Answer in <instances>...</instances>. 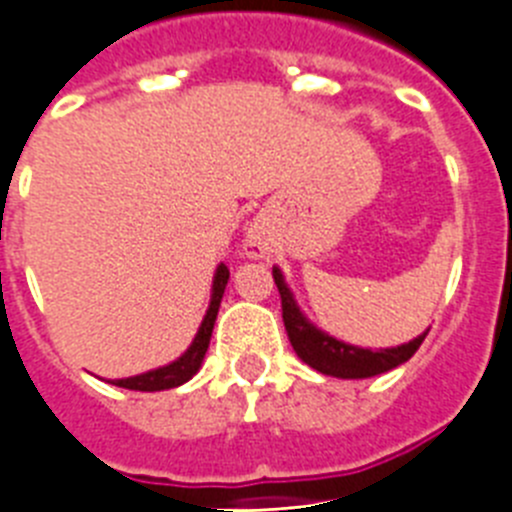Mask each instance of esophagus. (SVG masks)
Instances as JSON below:
<instances>
[{"mask_svg":"<svg viewBox=\"0 0 512 512\" xmlns=\"http://www.w3.org/2000/svg\"><path fill=\"white\" fill-rule=\"evenodd\" d=\"M248 253L251 256H266V235L261 233V228H253L248 235Z\"/></svg>","mask_w":512,"mask_h":512,"instance_id":"1","label":"esophagus"}]
</instances>
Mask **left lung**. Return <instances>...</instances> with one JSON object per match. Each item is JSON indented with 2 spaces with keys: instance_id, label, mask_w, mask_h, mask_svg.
I'll return each instance as SVG.
<instances>
[{
  "instance_id": "1",
  "label": "left lung",
  "mask_w": 512,
  "mask_h": 512,
  "mask_svg": "<svg viewBox=\"0 0 512 512\" xmlns=\"http://www.w3.org/2000/svg\"><path fill=\"white\" fill-rule=\"evenodd\" d=\"M271 274H274L279 297H282V318L284 328H287L289 343L295 348V354L320 374L341 379L377 377V374L390 372L395 366L405 364V361L418 351L420 343L425 341V336H428V330H425L423 336L413 338L410 343H402V346L397 348H379V351L343 343L338 341V338L323 333L320 328H315V325L302 315L295 297L289 292L287 282H284L282 271H279L277 266H274Z\"/></svg>"
}]
</instances>
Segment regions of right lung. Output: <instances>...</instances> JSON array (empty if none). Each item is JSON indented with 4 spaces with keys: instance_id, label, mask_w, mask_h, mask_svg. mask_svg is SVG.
Here are the masks:
<instances>
[{
    "instance_id": "1",
    "label": "right lung",
    "mask_w": 512,
    "mask_h": 512,
    "mask_svg": "<svg viewBox=\"0 0 512 512\" xmlns=\"http://www.w3.org/2000/svg\"><path fill=\"white\" fill-rule=\"evenodd\" d=\"M228 277H230L228 266L225 264L217 266L215 279H212V297H210V307H207L205 320H202V325H200V330H197V336H194L192 346H189L187 351L179 356V359L171 361V364H166V366H158V369H153V372L138 374V377L115 379L112 384H117V387H125V390L158 392V390H171V387H179V384L189 382L194 374L200 372L202 359H205L207 346H210L212 328H215L217 310H220V300H223Z\"/></svg>"
}]
</instances>
